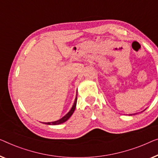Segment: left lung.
Segmentation results:
<instances>
[{"label":"left lung","mask_w":158,"mask_h":158,"mask_svg":"<svg viewBox=\"0 0 158 158\" xmlns=\"http://www.w3.org/2000/svg\"><path fill=\"white\" fill-rule=\"evenodd\" d=\"M144 110H143V111H144ZM135 114H129V116H133V115H135Z\"/></svg>","instance_id":"left-lung-1"}]
</instances>
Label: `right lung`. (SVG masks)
<instances>
[{
    "mask_svg": "<svg viewBox=\"0 0 158 158\" xmlns=\"http://www.w3.org/2000/svg\"><path fill=\"white\" fill-rule=\"evenodd\" d=\"M77 102V95H76V98H75L74 104H73L71 110H70L68 112L67 114H66L64 116H63V117L62 118L59 119V120H57V121H56L48 122V123H44V124H47V125H52V126H55V125H59V124H61V123H64V122L67 121V120L69 119V118L72 116V115L73 114V113L74 112V110H75V109H76Z\"/></svg>",
    "mask_w": 158,
    "mask_h": 158,
    "instance_id": "add662e5",
    "label": "right lung"
}]
</instances>
